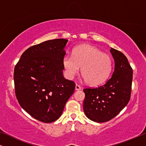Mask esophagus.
Wrapping results in <instances>:
<instances>
[{
    "instance_id": "obj_1",
    "label": "esophagus",
    "mask_w": 146,
    "mask_h": 146,
    "mask_svg": "<svg viewBox=\"0 0 146 146\" xmlns=\"http://www.w3.org/2000/svg\"><path fill=\"white\" fill-rule=\"evenodd\" d=\"M75 89H76V90H81V87L78 84H76Z\"/></svg>"
}]
</instances>
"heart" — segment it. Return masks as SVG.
Listing matches in <instances>:
<instances>
[{
    "mask_svg": "<svg viewBox=\"0 0 146 146\" xmlns=\"http://www.w3.org/2000/svg\"><path fill=\"white\" fill-rule=\"evenodd\" d=\"M62 64L66 76L72 78L81 68L86 82L91 85L103 83L110 75L112 60L107 54L88 44L80 45L74 48L72 56L66 54Z\"/></svg>",
    "mask_w": 146,
    "mask_h": 146,
    "instance_id": "1",
    "label": "heart"
}]
</instances>
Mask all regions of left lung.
Segmentation results:
<instances>
[{
    "label": "left lung",
    "mask_w": 146,
    "mask_h": 146,
    "mask_svg": "<svg viewBox=\"0 0 146 146\" xmlns=\"http://www.w3.org/2000/svg\"><path fill=\"white\" fill-rule=\"evenodd\" d=\"M110 52L115 62L111 77L102 86L84 89V111L96 122H106L116 116L131 96L132 68L123 53L112 48Z\"/></svg>",
    "instance_id": "1"
}]
</instances>
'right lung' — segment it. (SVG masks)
Listing matches in <instances>:
<instances>
[{"label":"right lung","instance_id":"obj_1","mask_svg":"<svg viewBox=\"0 0 146 146\" xmlns=\"http://www.w3.org/2000/svg\"><path fill=\"white\" fill-rule=\"evenodd\" d=\"M68 40L54 39L30 47L14 70L15 94L21 106L44 123L60 117L76 84L63 76Z\"/></svg>","mask_w":146,"mask_h":146}]
</instances>
